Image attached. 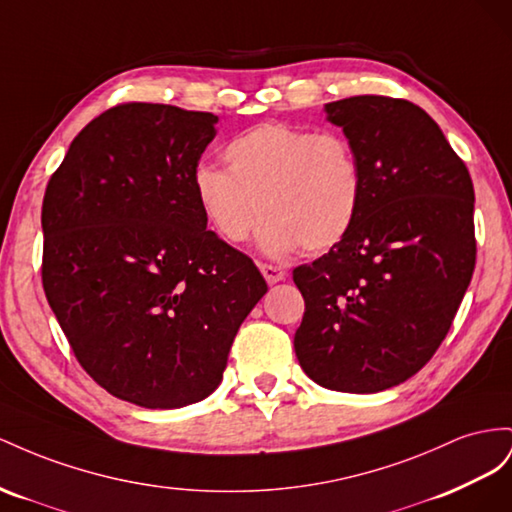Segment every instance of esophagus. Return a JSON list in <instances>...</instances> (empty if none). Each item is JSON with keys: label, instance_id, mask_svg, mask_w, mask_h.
I'll return each mask as SVG.
<instances>
[{"label": "esophagus", "instance_id": "esophagus-1", "mask_svg": "<svg viewBox=\"0 0 512 512\" xmlns=\"http://www.w3.org/2000/svg\"><path fill=\"white\" fill-rule=\"evenodd\" d=\"M259 270H261V274H264V279H266L270 285L281 283V281L285 279V276H287L285 268L274 266V264H259Z\"/></svg>", "mask_w": 512, "mask_h": 512}]
</instances>
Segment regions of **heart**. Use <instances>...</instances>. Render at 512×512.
<instances>
[{"mask_svg":"<svg viewBox=\"0 0 512 512\" xmlns=\"http://www.w3.org/2000/svg\"><path fill=\"white\" fill-rule=\"evenodd\" d=\"M223 156L227 169L201 163L193 171V193L225 242H244L259 214V242L270 255L298 246L326 253L354 227L362 171L343 135L268 122L233 137Z\"/></svg>","mask_w":512,"mask_h":512,"instance_id":"obj_1","label":"heart"}]
</instances>
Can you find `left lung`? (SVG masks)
Here are the masks:
<instances>
[{"label": "left lung", "instance_id": "1", "mask_svg": "<svg viewBox=\"0 0 512 512\" xmlns=\"http://www.w3.org/2000/svg\"><path fill=\"white\" fill-rule=\"evenodd\" d=\"M362 171L354 227L294 270L304 373L341 392H379L418 373L442 345L476 266L474 184L414 102L352 96L326 105Z\"/></svg>", "mask_w": 512, "mask_h": 512}]
</instances>
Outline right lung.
Masks as SVG:
<instances>
[{
  "instance_id": "1",
  "label": "right lung",
  "mask_w": 512,
  "mask_h": 512,
  "mask_svg": "<svg viewBox=\"0 0 512 512\" xmlns=\"http://www.w3.org/2000/svg\"><path fill=\"white\" fill-rule=\"evenodd\" d=\"M218 115L152 102L100 113L42 199V287L83 371L150 410L206 399L268 291L208 231L193 171Z\"/></svg>"
}]
</instances>
